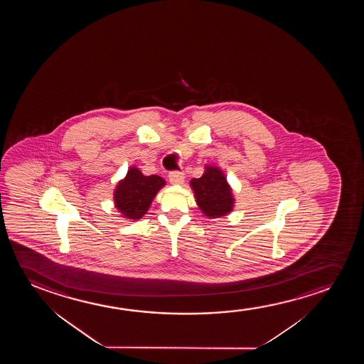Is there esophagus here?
I'll return each instance as SVG.
<instances>
[{
  "mask_svg": "<svg viewBox=\"0 0 364 364\" xmlns=\"http://www.w3.org/2000/svg\"><path fill=\"white\" fill-rule=\"evenodd\" d=\"M185 176L180 171H171L169 174V181L171 184L181 185L184 183Z\"/></svg>",
  "mask_w": 364,
  "mask_h": 364,
  "instance_id": "1",
  "label": "esophagus"
}]
</instances>
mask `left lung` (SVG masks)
I'll return each instance as SVG.
<instances>
[{
  "label": "left lung",
  "mask_w": 364,
  "mask_h": 364,
  "mask_svg": "<svg viewBox=\"0 0 364 364\" xmlns=\"http://www.w3.org/2000/svg\"><path fill=\"white\" fill-rule=\"evenodd\" d=\"M190 186L200 211L208 219L223 218L234 210L232 188L219 166L206 165L204 174L199 179L190 180Z\"/></svg>",
  "instance_id": "1"
}]
</instances>
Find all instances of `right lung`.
Masks as SVG:
<instances>
[{"instance_id":"1","label":"right lung","mask_w":364,"mask_h":364,"mask_svg":"<svg viewBox=\"0 0 364 364\" xmlns=\"http://www.w3.org/2000/svg\"><path fill=\"white\" fill-rule=\"evenodd\" d=\"M165 180L158 175L145 176L136 166L132 165L123 179L118 181L113 193L115 209L120 216L134 223L144 216Z\"/></svg>"}]
</instances>
